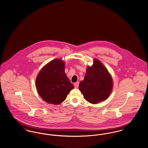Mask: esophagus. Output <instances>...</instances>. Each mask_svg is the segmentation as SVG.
<instances>
[{
  "instance_id": "1",
  "label": "esophagus",
  "mask_w": 148,
  "mask_h": 148,
  "mask_svg": "<svg viewBox=\"0 0 148 148\" xmlns=\"http://www.w3.org/2000/svg\"><path fill=\"white\" fill-rule=\"evenodd\" d=\"M79 82H77L75 83H74V87L75 88H77L78 86H79Z\"/></svg>"
}]
</instances>
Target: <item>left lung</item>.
<instances>
[{
    "label": "left lung",
    "instance_id": "left-lung-1",
    "mask_svg": "<svg viewBox=\"0 0 148 148\" xmlns=\"http://www.w3.org/2000/svg\"><path fill=\"white\" fill-rule=\"evenodd\" d=\"M113 87V78L109 71L94 58L92 66H87L84 79L79 85L85 99L91 104H98L109 98Z\"/></svg>",
    "mask_w": 148,
    "mask_h": 148
}]
</instances>
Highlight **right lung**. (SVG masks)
I'll return each instance as SVG.
<instances>
[{"label": "right lung", "instance_id": "right-lung-1", "mask_svg": "<svg viewBox=\"0 0 148 148\" xmlns=\"http://www.w3.org/2000/svg\"><path fill=\"white\" fill-rule=\"evenodd\" d=\"M65 65L62 59H55L44 65L36 77L37 92L48 103L60 104L74 88L65 73Z\"/></svg>", "mask_w": 148, "mask_h": 148}]
</instances>
